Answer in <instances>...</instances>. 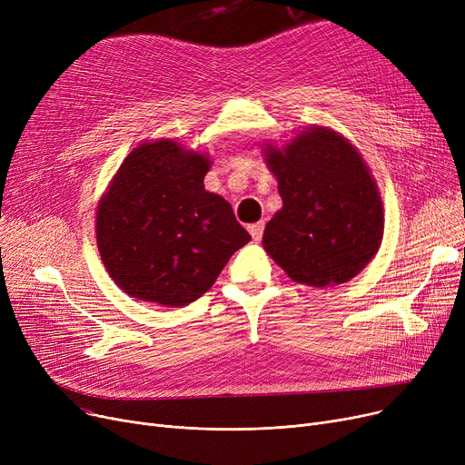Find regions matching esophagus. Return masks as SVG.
Returning a JSON list of instances; mask_svg holds the SVG:
<instances>
[{"label":"esophagus","mask_w":465,"mask_h":465,"mask_svg":"<svg viewBox=\"0 0 465 465\" xmlns=\"http://www.w3.org/2000/svg\"><path fill=\"white\" fill-rule=\"evenodd\" d=\"M249 232L252 235L254 241H260L262 239V233H263V223H254L249 226Z\"/></svg>","instance_id":"1"}]
</instances>
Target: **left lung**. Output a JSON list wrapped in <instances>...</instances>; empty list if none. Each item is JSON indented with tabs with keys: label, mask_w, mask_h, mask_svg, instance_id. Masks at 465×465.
Returning a JSON list of instances; mask_svg holds the SVG:
<instances>
[{
	"label": "left lung",
	"mask_w": 465,
	"mask_h": 465,
	"mask_svg": "<svg viewBox=\"0 0 465 465\" xmlns=\"http://www.w3.org/2000/svg\"><path fill=\"white\" fill-rule=\"evenodd\" d=\"M282 209L267 223L262 245L286 275L307 286H337L377 254L384 213L375 179L341 134L311 126L282 149L265 146Z\"/></svg>",
	"instance_id": "obj_1"
}]
</instances>
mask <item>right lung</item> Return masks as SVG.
Here are the masks:
<instances>
[{
  "instance_id": "add662e5",
  "label": "right lung",
  "mask_w": 465,
  "mask_h": 465,
  "mask_svg": "<svg viewBox=\"0 0 465 465\" xmlns=\"http://www.w3.org/2000/svg\"><path fill=\"white\" fill-rule=\"evenodd\" d=\"M209 156L173 139L126 156L95 213L105 270L128 296L183 307L214 284L251 241L223 195L205 190Z\"/></svg>"
}]
</instances>
